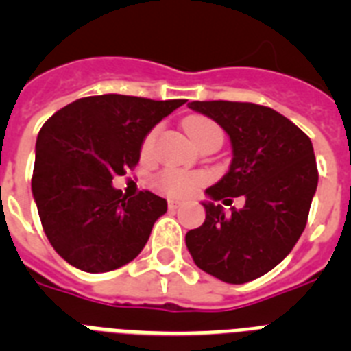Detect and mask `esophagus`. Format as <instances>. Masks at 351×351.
I'll return each mask as SVG.
<instances>
[{
  "instance_id": "esophagus-1",
  "label": "esophagus",
  "mask_w": 351,
  "mask_h": 351,
  "mask_svg": "<svg viewBox=\"0 0 351 351\" xmlns=\"http://www.w3.org/2000/svg\"><path fill=\"white\" fill-rule=\"evenodd\" d=\"M179 207H181V202H179V200H173V198H170V200H169V209L170 210H178Z\"/></svg>"
}]
</instances>
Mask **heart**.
I'll use <instances>...</instances> for the list:
<instances>
[{
	"label": "heart",
	"mask_w": 351,
	"mask_h": 351,
	"mask_svg": "<svg viewBox=\"0 0 351 351\" xmlns=\"http://www.w3.org/2000/svg\"><path fill=\"white\" fill-rule=\"evenodd\" d=\"M184 128L188 132V135L191 137V141L197 145H200L210 137L223 138L221 128L214 121L207 119V117H190V119H186ZM156 135L158 128H153L145 135L144 142H142V154L144 156H147L151 153ZM204 182H206V176L204 173L186 172V170L179 169H165L154 176V184H156V188H160L161 191H165L167 195H172V197H188V195L193 193L198 186L204 184Z\"/></svg>",
	"instance_id": "b5f03b06"
}]
</instances>
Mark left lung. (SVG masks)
<instances>
[{
  "mask_svg": "<svg viewBox=\"0 0 351 351\" xmlns=\"http://www.w3.org/2000/svg\"><path fill=\"white\" fill-rule=\"evenodd\" d=\"M214 119L234 149L230 170L206 193L214 202L243 194V210L204 204L206 221L186 234L195 263L232 285L253 281L293 250L306 228L318 169L309 137L271 107L247 101H191Z\"/></svg>",
  "mask_w": 351,
  "mask_h": 351,
  "instance_id": "1",
  "label": "left lung"
}]
</instances>
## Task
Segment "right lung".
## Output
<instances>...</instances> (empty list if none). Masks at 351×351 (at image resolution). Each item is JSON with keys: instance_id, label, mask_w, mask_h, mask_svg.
I'll return each mask as SVG.
<instances>
[{"instance_id": "add662e5", "label": "right lung", "mask_w": 351, "mask_h": 351, "mask_svg": "<svg viewBox=\"0 0 351 351\" xmlns=\"http://www.w3.org/2000/svg\"><path fill=\"white\" fill-rule=\"evenodd\" d=\"M184 101L86 96L45 121L31 190L49 243L70 265L114 271L145 246L167 200L147 190L128 198L112 179L137 167L145 135Z\"/></svg>"}]
</instances>
